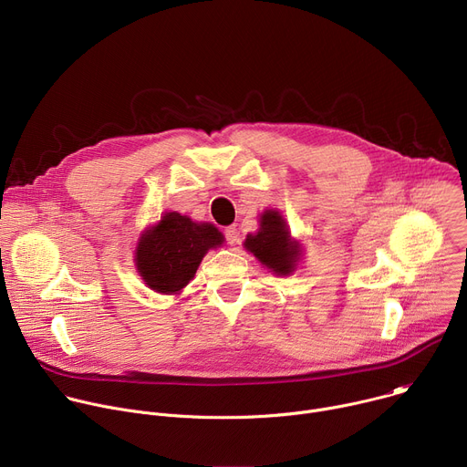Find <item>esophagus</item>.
<instances>
[{"instance_id": "34e87169", "label": "esophagus", "mask_w": 467, "mask_h": 467, "mask_svg": "<svg viewBox=\"0 0 467 467\" xmlns=\"http://www.w3.org/2000/svg\"><path fill=\"white\" fill-rule=\"evenodd\" d=\"M225 240H227L229 245H236L238 244V229L234 225L225 229Z\"/></svg>"}]
</instances>
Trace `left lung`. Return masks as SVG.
<instances>
[{"label": "left lung", "instance_id": "1", "mask_svg": "<svg viewBox=\"0 0 467 467\" xmlns=\"http://www.w3.org/2000/svg\"><path fill=\"white\" fill-rule=\"evenodd\" d=\"M244 245L275 274L288 275L294 272L299 247L290 240L286 223L279 213H264L260 231L256 234H249Z\"/></svg>", "mask_w": 467, "mask_h": 467}]
</instances>
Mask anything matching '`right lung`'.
Segmentation results:
<instances>
[{"label": "right lung", "mask_w": 467, "mask_h": 467, "mask_svg": "<svg viewBox=\"0 0 467 467\" xmlns=\"http://www.w3.org/2000/svg\"><path fill=\"white\" fill-rule=\"evenodd\" d=\"M222 242L223 236L214 225L193 223L179 213H166L153 229L142 234L137 247V268L150 288L173 294L190 283L207 251Z\"/></svg>", "instance_id": "add662e5"}]
</instances>
